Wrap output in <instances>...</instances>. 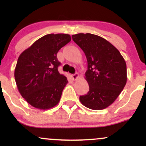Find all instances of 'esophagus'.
I'll return each instance as SVG.
<instances>
[{"instance_id": "obj_1", "label": "esophagus", "mask_w": 146, "mask_h": 146, "mask_svg": "<svg viewBox=\"0 0 146 146\" xmlns=\"http://www.w3.org/2000/svg\"><path fill=\"white\" fill-rule=\"evenodd\" d=\"M78 77H79V74H78V73H75V74H72L71 75V78H72V79H73V80H76V79H78Z\"/></svg>"}]
</instances>
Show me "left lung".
<instances>
[{
  "mask_svg": "<svg viewBox=\"0 0 146 146\" xmlns=\"http://www.w3.org/2000/svg\"><path fill=\"white\" fill-rule=\"evenodd\" d=\"M72 38L84 52L88 62L85 79L89 91L80 97V102L90 109H104L115 101L126 84L125 60L120 52L102 37L78 33Z\"/></svg>",
  "mask_w": 146,
  "mask_h": 146,
  "instance_id": "left-lung-1",
  "label": "left lung"
}]
</instances>
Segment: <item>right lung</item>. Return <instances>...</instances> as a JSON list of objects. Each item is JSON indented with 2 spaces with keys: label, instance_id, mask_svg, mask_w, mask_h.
<instances>
[{
  "label": "right lung",
  "instance_id": "right-lung-1",
  "mask_svg": "<svg viewBox=\"0 0 146 146\" xmlns=\"http://www.w3.org/2000/svg\"><path fill=\"white\" fill-rule=\"evenodd\" d=\"M71 40L65 33L47 34L20 55L15 80L23 98L35 108L49 109L60 102L68 80L58 72L57 53Z\"/></svg>",
  "mask_w": 146,
  "mask_h": 146
}]
</instances>
